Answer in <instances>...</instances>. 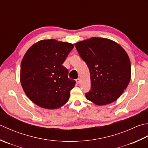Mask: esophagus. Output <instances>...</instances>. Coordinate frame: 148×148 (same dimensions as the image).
<instances>
[{
  "label": "esophagus",
  "mask_w": 148,
  "mask_h": 148,
  "mask_svg": "<svg viewBox=\"0 0 148 148\" xmlns=\"http://www.w3.org/2000/svg\"><path fill=\"white\" fill-rule=\"evenodd\" d=\"M80 78H77V79H76V82H77V84H79V83H80Z\"/></svg>",
  "instance_id": "34e87169"
}]
</instances>
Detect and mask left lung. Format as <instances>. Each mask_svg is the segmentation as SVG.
I'll use <instances>...</instances> for the list:
<instances>
[{
    "label": "left lung",
    "instance_id": "left-lung-1",
    "mask_svg": "<svg viewBox=\"0 0 148 148\" xmlns=\"http://www.w3.org/2000/svg\"><path fill=\"white\" fill-rule=\"evenodd\" d=\"M75 47L90 71L91 86L86 98L98 105L115 101L130 81L131 64L126 51L103 38L77 42Z\"/></svg>",
    "mask_w": 148,
    "mask_h": 148
}]
</instances>
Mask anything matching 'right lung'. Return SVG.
I'll return each mask as SVG.
<instances>
[{
    "mask_svg": "<svg viewBox=\"0 0 148 148\" xmlns=\"http://www.w3.org/2000/svg\"><path fill=\"white\" fill-rule=\"evenodd\" d=\"M73 47L52 39L38 41L27 51L21 63L20 82L33 103L55 109L68 101L76 82L68 78L62 64Z\"/></svg>",
    "mask_w": 148,
    "mask_h": 148,
    "instance_id": "obj_1",
    "label": "right lung"
}]
</instances>
